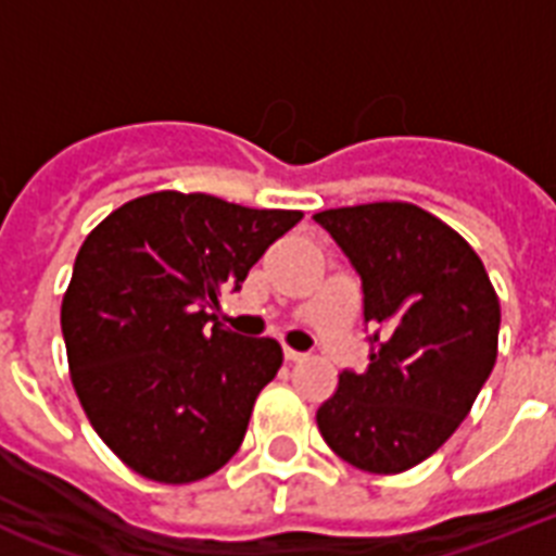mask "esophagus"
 <instances>
[{
	"mask_svg": "<svg viewBox=\"0 0 556 556\" xmlns=\"http://www.w3.org/2000/svg\"><path fill=\"white\" fill-rule=\"evenodd\" d=\"M305 357H308V355H305V352H296V349H291V346L286 349V361H288V364H300V361H305Z\"/></svg>",
	"mask_w": 556,
	"mask_h": 556,
	"instance_id": "1",
	"label": "esophagus"
}]
</instances>
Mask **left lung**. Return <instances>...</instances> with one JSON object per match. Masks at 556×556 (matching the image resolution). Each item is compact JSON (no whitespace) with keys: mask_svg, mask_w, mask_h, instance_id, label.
Instances as JSON below:
<instances>
[{"mask_svg":"<svg viewBox=\"0 0 556 556\" xmlns=\"http://www.w3.org/2000/svg\"><path fill=\"white\" fill-rule=\"evenodd\" d=\"M364 288L366 371H343L317 427L343 462L404 473L458 430L496 364L500 296L476 251L427 210L375 201L314 213Z\"/></svg>","mask_w":556,"mask_h":556,"instance_id":"8db88e82","label":"left lung"}]
</instances>
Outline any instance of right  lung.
<instances>
[{
  "instance_id": "add662e5",
  "label": "right lung",
  "mask_w": 556,
  "mask_h": 556,
  "mask_svg": "<svg viewBox=\"0 0 556 556\" xmlns=\"http://www.w3.org/2000/svg\"><path fill=\"white\" fill-rule=\"evenodd\" d=\"M300 218L161 190L86 236L60 312L72 383L94 432L143 479L199 482L239 450L282 349L222 329L207 308Z\"/></svg>"
}]
</instances>
